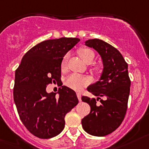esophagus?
Wrapping results in <instances>:
<instances>
[{
    "label": "esophagus",
    "mask_w": 149,
    "mask_h": 149,
    "mask_svg": "<svg viewBox=\"0 0 149 149\" xmlns=\"http://www.w3.org/2000/svg\"><path fill=\"white\" fill-rule=\"evenodd\" d=\"M77 97L78 98L79 101H81V94L80 92H77Z\"/></svg>",
    "instance_id": "esophagus-1"
}]
</instances>
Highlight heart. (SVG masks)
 Returning <instances> with one entry per match:
<instances>
[{
    "label": "heart",
    "mask_w": 149,
    "mask_h": 149,
    "mask_svg": "<svg viewBox=\"0 0 149 149\" xmlns=\"http://www.w3.org/2000/svg\"><path fill=\"white\" fill-rule=\"evenodd\" d=\"M78 53L81 58L87 63H90L95 60V54L93 51L88 48L81 47L79 49ZM68 58H69V54H66L61 61V69L62 70L66 69L67 67ZM90 82V78L87 76L81 75L79 74H72L71 75L66 78L65 80V84L70 88L75 90L81 89L84 86L88 84Z\"/></svg>",
    "instance_id": "heart-1"
}]
</instances>
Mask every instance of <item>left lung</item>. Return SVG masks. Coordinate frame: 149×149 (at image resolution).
<instances>
[{
    "label": "left lung",
    "instance_id": "obj_1",
    "mask_svg": "<svg viewBox=\"0 0 149 149\" xmlns=\"http://www.w3.org/2000/svg\"><path fill=\"white\" fill-rule=\"evenodd\" d=\"M85 45L99 53L103 69L99 81L87 88L89 92L97 97V100L82 97V101L89 105L91 111L81 123L87 133L103 137L115 131L125 117L131 86L128 64L116 48L103 40L91 39L86 40ZM101 96L105 100L100 99ZM99 99L100 106L96 103Z\"/></svg>",
    "mask_w": 149,
    "mask_h": 149
}]
</instances>
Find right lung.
<instances>
[{"label": "right lung", "instance_id": "obj_1", "mask_svg": "<svg viewBox=\"0 0 149 149\" xmlns=\"http://www.w3.org/2000/svg\"><path fill=\"white\" fill-rule=\"evenodd\" d=\"M80 41L61 38L38 43L23 57L15 71L14 101L19 117L30 133L42 139L59 134L65 116L78 103L75 91L65 86L56 93L46 92V86L61 81V61Z\"/></svg>", "mask_w": 149, "mask_h": 149}]
</instances>
